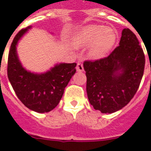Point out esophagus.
Returning a JSON list of instances; mask_svg holds the SVG:
<instances>
[{"mask_svg": "<svg viewBox=\"0 0 151 151\" xmlns=\"http://www.w3.org/2000/svg\"><path fill=\"white\" fill-rule=\"evenodd\" d=\"M76 70L78 72H83V70H84V68H83V64L80 63V62H78L76 66Z\"/></svg>", "mask_w": 151, "mask_h": 151, "instance_id": "1", "label": "esophagus"}]
</instances>
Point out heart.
I'll list each match as a JSON object with an SVG mask.
<instances>
[{
	"label": "heart",
	"instance_id": "b5f03b06",
	"mask_svg": "<svg viewBox=\"0 0 151 151\" xmlns=\"http://www.w3.org/2000/svg\"><path fill=\"white\" fill-rule=\"evenodd\" d=\"M116 41V32L111 28L101 25H90L82 28L72 39L76 47L90 45L88 55L93 59L105 57L111 50Z\"/></svg>",
	"mask_w": 151,
	"mask_h": 151
}]
</instances>
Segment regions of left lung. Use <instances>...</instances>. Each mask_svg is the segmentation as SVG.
<instances>
[{
	"instance_id": "8db88e82",
	"label": "left lung",
	"mask_w": 151,
	"mask_h": 151,
	"mask_svg": "<svg viewBox=\"0 0 151 151\" xmlns=\"http://www.w3.org/2000/svg\"><path fill=\"white\" fill-rule=\"evenodd\" d=\"M136 35L124 29L118 46L108 57L85 61L86 93L90 104L102 113L124 108L136 94L143 78L145 56Z\"/></svg>"
}]
</instances>
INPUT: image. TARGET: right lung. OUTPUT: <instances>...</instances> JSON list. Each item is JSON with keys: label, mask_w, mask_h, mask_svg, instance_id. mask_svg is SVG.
<instances>
[{"label": "right lung", "mask_w": 151, "mask_h": 151, "mask_svg": "<svg viewBox=\"0 0 151 151\" xmlns=\"http://www.w3.org/2000/svg\"><path fill=\"white\" fill-rule=\"evenodd\" d=\"M30 26L20 30L11 45L8 60V77L18 98L29 109L38 113L49 112L63 96L76 63L58 64L50 71L35 74L22 67L16 52V45Z\"/></svg>", "instance_id": "obj_1"}]
</instances>
